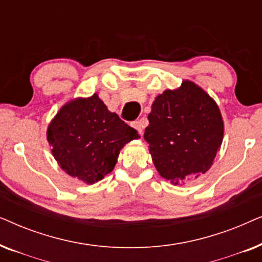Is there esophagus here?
<instances>
[{"label":"esophagus","mask_w":262,"mask_h":262,"mask_svg":"<svg viewBox=\"0 0 262 262\" xmlns=\"http://www.w3.org/2000/svg\"><path fill=\"white\" fill-rule=\"evenodd\" d=\"M131 126L135 128V130H137V132L139 135H142L143 132V128H144V123H143V120H135L131 123Z\"/></svg>","instance_id":"esophagus-1"}]
</instances>
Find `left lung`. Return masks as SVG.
Here are the masks:
<instances>
[{
  "mask_svg": "<svg viewBox=\"0 0 262 262\" xmlns=\"http://www.w3.org/2000/svg\"><path fill=\"white\" fill-rule=\"evenodd\" d=\"M144 139L161 177L178 185L206 173L223 141L224 125L216 102L195 83L157 96Z\"/></svg>",
  "mask_w": 262,
  "mask_h": 262,
  "instance_id": "obj_1",
  "label": "left lung"
}]
</instances>
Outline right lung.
Segmentation results:
<instances>
[{"instance_id":"1","label":"right lung","mask_w":262,"mask_h":262,"mask_svg":"<svg viewBox=\"0 0 262 262\" xmlns=\"http://www.w3.org/2000/svg\"><path fill=\"white\" fill-rule=\"evenodd\" d=\"M138 137L96 94L68 102L48 128L49 144L60 168L87 184L111 173L120 149Z\"/></svg>"}]
</instances>
